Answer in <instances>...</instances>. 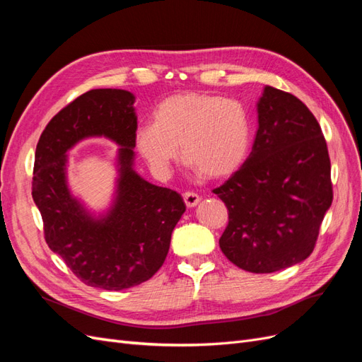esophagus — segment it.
<instances>
[{
  "mask_svg": "<svg viewBox=\"0 0 362 362\" xmlns=\"http://www.w3.org/2000/svg\"><path fill=\"white\" fill-rule=\"evenodd\" d=\"M199 201H201V196L198 193H194V192H185L184 193V202L189 208L196 206L199 204Z\"/></svg>",
  "mask_w": 362,
  "mask_h": 362,
  "instance_id": "esophagus-1",
  "label": "esophagus"
}]
</instances>
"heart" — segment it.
<instances>
[{"label": "heart", "instance_id": "obj_1", "mask_svg": "<svg viewBox=\"0 0 362 362\" xmlns=\"http://www.w3.org/2000/svg\"><path fill=\"white\" fill-rule=\"evenodd\" d=\"M252 140L246 108L223 96L184 92L164 98L152 124L137 127V154L158 177H166L178 148L187 166L208 180L231 177L245 163Z\"/></svg>", "mask_w": 362, "mask_h": 362}]
</instances>
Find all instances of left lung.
<instances>
[{
  "label": "left lung",
  "instance_id": "left-lung-1",
  "mask_svg": "<svg viewBox=\"0 0 362 362\" xmlns=\"http://www.w3.org/2000/svg\"><path fill=\"white\" fill-rule=\"evenodd\" d=\"M258 131L243 166L213 190L228 208L218 245L252 273L291 267L311 255L332 204L331 160L314 115L294 95L266 86Z\"/></svg>",
  "mask_w": 362,
  "mask_h": 362
}]
</instances>
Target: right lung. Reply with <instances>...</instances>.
Masks as SVG:
<instances>
[{"label": "right lung", "instance_id": "add662e5", "mask_svg": "<svg viewBox=\"0 0 362 362\" xmlns=\"http://www.w3.org/2000/svg\"><path fill=\"white\" fill-rule=\"evenodd\" d=\"M134 101L122 89L86 92L49 120L36 146L31 194L47 243L86 286L103 290H125L154 276L185 211L180 193L148 182L133 169ZM89 136L121 146L115 201L100 218L73 198L66 181V152Z\"/></svg>", "mask_w": 362, "mask_h": 362}]
</instances>
